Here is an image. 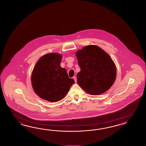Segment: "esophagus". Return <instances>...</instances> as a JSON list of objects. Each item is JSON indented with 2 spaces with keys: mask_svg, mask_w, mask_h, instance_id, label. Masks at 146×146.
<instances>
[{
  "mask_svg": "<svg viewBox=\"0 0 146 146\" xmlns=\"http://www.w3.org/2000/svg\"><path fill=\"white\" fill-rule=\"evenodd\" d=\"M73 79L74 80V81H75V82H76V81H77V79H76V77L74 76H73Z\"/></svg>",
  "mask_w": 146,
  "mask_h": 146,
  "instance_id": "esophagus-1",
  "label": "esophagus"
}]
</instances>
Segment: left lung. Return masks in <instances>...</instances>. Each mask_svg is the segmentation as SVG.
<instances>
[{
	"label": "left lung",
	"mask_w": 146,
	"mask_h": 146,
	"mask_svg": "<svg viewBox=\"0 0 146 146\" xmlns=\"http://www.w3.org/2000/svg\"><path fill=\"white\" fill-rule=\"evenodd\" d=\"M81 71L77 82L92 95H98L110 88L116 79V66L110 56L98 46L90 45L76 52Z\"/></svg>",
	"instance_id": "left-lung-1"
}]
</instances>
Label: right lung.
<instances>
[{
    "mask_svg": "<svg viewBox=\"0 0 146 146\" xmlns=\"http://www.w3.org/2000/svg\"><path fill=\"white\" fill-rule=\"evenodd\" d=\"M62 55L49 53L42 56L36 62L31 74V84L35 93L50 102L59 101L66 96L74 83L60 66Z\"/></svg>",
    "mask_w": 146,
    "mask_h": 146,
    "instance_id": "obj_1",
    "label": "right lung"
}]
</instances>
